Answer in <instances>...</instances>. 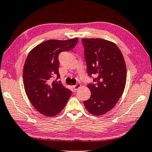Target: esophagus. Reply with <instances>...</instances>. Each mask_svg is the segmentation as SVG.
Here are the masks:
<instances>
[{
    "instance_id": "esophagus-1",
    "label": "esophagus",
    "mask_w": 152,
    "mask_h": 152,
    "mask_svg": "<svg viewBox=\"0 0 152 152\" xmlns=\"http://www.w3.org/2000/svg\"><path fill=\"white\" fill-rule=\"evenodd\" d=\"M80 87H81V85H80V83H77L76 85H75V86H73V88H74V90L75 91H76L78 89H79Z\"/></svg>"
}]
</instances>
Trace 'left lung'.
I'll use <instances>...</instances> for the list:
<instances>
[{
  "label": "left lung",
  "instance_id": "8db88e82",
  "mask_svg": "<svg viewBox=\"0 0 152 152\" xmlns=\"http://www.w3.org/2000/svg\"><path fill=\"white\" fill-rule=\"evenodd\" d=\"M89 76L94 75V84L88 85L91 96L84 106L91 114L99 116L110 111L124 92L126 66L122 52L108 40L83 39Z\"/></svg>",
  "mask_w": 152,
  "mask_h": 152
}]
</instances>
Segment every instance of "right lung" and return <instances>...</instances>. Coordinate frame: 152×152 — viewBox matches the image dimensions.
<instances>
[{"mask_svg": "<svg viewBox=\"0 0 152 152\" xmlns=\"http://www.w3.org/2000/svg\"><path fill=\"white\" fill-rule=\"evenodd\" d=\"M77 37L67 40L49 39L38 44L28 53L24 64L23 80L25 92L32 106L41 114L53 117L64 108L72 91L61 81H50L53 76L60 78L58 56L72 50Z\"/></svg>", "mask_w": 152, "mask_h": 152, "instance_id": "right-lung-1", "label": "right lung"}]
</instances>
